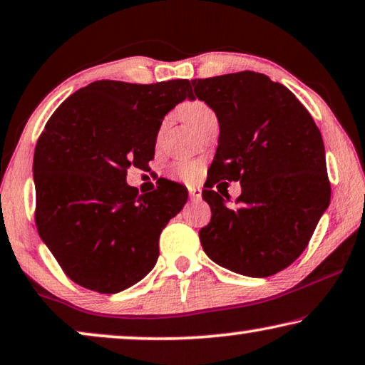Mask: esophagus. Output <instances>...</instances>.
Segmentation results:
<instances>
[{"mask_svg":"<svg viewBox=\"0 0 365 365\" xmlns=\"http://www.w3.org/2000/svg\"><path fill=\"white\" fill-rule=\"evenodd\" d=\"M187 191H189V197H191L192 200H200V197H202L199 187H187Z\"/></svg>","mask_w":365,"mask_h":365,"instance_id":"esophagus-1","label":"esophagus"}]
</instances>
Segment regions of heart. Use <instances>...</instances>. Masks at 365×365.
Listing matches in <instances>:
<instances>
[{
    "label": "heart",
    "instance_id": "1",
    "mask_svg": "<svg viewBox=\"0 0 365 365\" xmlns=\"http://www.w3.org/2000/svg\"><path fill=\"white\" fill-rule=\"evenodd\" d=\"M181 113H182L184 120H186L187 123H189V126H191V128H194V130L197 128V126L202 123L204 120L214 117L212 108H210L207 103L200 102V100L187 102L182 107ZM173 173H174V176L179 178V179H182V181L192 182V181H195V179L199 178L200 166L197 165V163L182 161V163H178V165L173 168Z\"/></svg>",
    "mask_w": 365,
    "mask_h": 365
}]
</instances>
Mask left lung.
Here are the masks:
<instances>
[{"mask_svg":"<svg viewBox=\"0 0 365 365\" xmlns=\"http://www.w3.org/2000/svg\"><path fill=\"white\" fill-rule=\"evenodd\" d=\"M191 86L220 128L202 191L212 217L199 232L200 244L227 270L272 277L303 253L329 205L321 131L294 93L265 73L194 78ZM220 178L241 182L239 210L212 191Z\"/></svg>","mask_w":365,"mask_h":365,"instance_id":"obj_1","label":"left lung"}]
</instances>
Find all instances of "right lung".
Here are the masks:
<instances>
[{"mask_svg":"<svg viewBox=\"0 0 365 365\" xmlns=\"http://www.w3.org/2000/svg\"><path fill=\"white\" fill-rule=\"evenodd\" d=\"M186 98L194 100L186 78L97 81L46 123L33 163L36 225L73 283L120 293L156 265L161 232L181 212L187 189L165 181L140 194L126 184V171L148 168L163 118Z\"/></svg>","mask_w":365,"mask_h":365,"instance_id":"1","label":"right lung"}]
</instances>
